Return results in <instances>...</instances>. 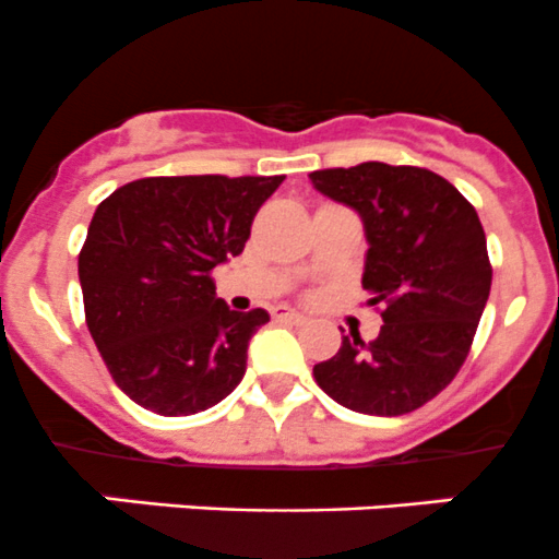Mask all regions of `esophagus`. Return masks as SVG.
I'll use <instances>...</instances> for the list:
<instances>
[{"label": "esophagus", "instance_id": "34e87169", "mask_svg": "<svg viewBox=\"0 0 559 559\" xmlns=\"http://www.w3.org/2000/svg\"><path fill=\"white\" fill-rule=\"evenodd\" d=\"M272 318L285 320V323H304V320H307L301 312H296V309H287V307H274Z\"/></svg>", "mask_w": 559, "mask_h": 559}]
</instances>
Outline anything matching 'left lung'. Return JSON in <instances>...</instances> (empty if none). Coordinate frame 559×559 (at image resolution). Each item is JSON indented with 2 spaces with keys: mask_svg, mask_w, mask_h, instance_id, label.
Instances as JSON below:
<instances>
[{
  "mask_svg": "<svg viewBox=\"0 0 559 559\" xmlns=\"http://www.w3.org/2000/svg\"><path fill=\"white\" fill-rule=\"evenodd\" d=\"M323 195L356 209L367 230L364 290L380 304V334L342 336L314 383L342 407L405 416L440 394L465 364L491 287L473 203L416 165L361 163L309 174Z\"/></svg>",
  "mask_w": 559,
  "mask_h": 559,
  "instance_id": "1",
  "label": "left lung"
}]
</instances>
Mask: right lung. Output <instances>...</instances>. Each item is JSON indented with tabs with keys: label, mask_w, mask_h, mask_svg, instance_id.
Here are the masks:
<instances>
[{
	"label": "right lung",
	"mask_w": 559,
	"mask_h": 559,
	"mask_svg": "<svg viewBox=\"0 0 559 559\" xmlns=\"http://www.w3.org/2000/svg\"><path fill=\"white\" fill-rule=\"evenodd\" d=\"M285 176H148L110 192L79 255L90 334L114 383L157 416H192L241 383L266 309L234 312L214 266L241 255Z\"/></svg>",
	"instance_id": "right-lung-1"
}]
</instances>
